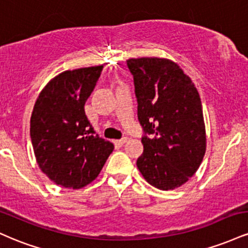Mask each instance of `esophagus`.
I'll return each mask as SVG.
<instances>
[{"label":"esophagus","instance_id":"esophagus-1","mask_svg":"<svg viewBox=\"0 0 248 248\" xmlns=\"http://www.w3.org/2000/svg\"><path fill=\"white\" fill-rule=\"evenodd\" d=\"M127 141H128V138H122V139H120V140H116V143L120 144V146H122V144L126 143Z\"/></svg>","mask_w":248,"mask_h":248}]
</instances>
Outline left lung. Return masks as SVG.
<instances>
[{
    "mask_svg": "<svg viewBox=\"0 0 248 248\" xmlns=\"http://www.w3.org/2000/svg\"><path fill=\"white\" fill-rule=\"evenodd\" d=\"M134 77L139 121L144 130L139 170L150 186L173 190L197 171L206 150L199 93L190 77L166 58L127 61ZM147 133H154L148 138Z\"/></svg>",
    "mask_w": 248,
    "mask_h": 248,
    "instance_id": "1",
    "label": "left lung"
}]
</instances>
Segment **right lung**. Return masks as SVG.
Instances as JSON below:
<instances>
[{
    "instance_id": "add662e5",
    "label": "right lung",
    "mask_w": 248,
    "mask_h": 248,
    "mask_svg": "<svg viewBox=\"0 0 248 248\" xmlns=\"http://www.w3.org/2000/svg\"><path fill=\"white\" fill-rule=\"evenodd\" d=\"M102 65L64 71L45 85L33 106L30 136L39 168L51 181L81 189L100 173L114 149L85 114Z\"/></svg>"
}]
</instances>
